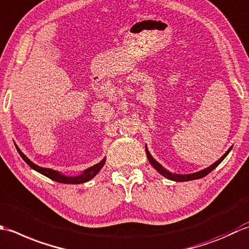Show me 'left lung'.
<instances>
[{"instance_id": "8db88e82", "label": "left lung", "mask_w": 249, "mask_h": 249, "mask_svg": "<svg viewBox=\"0 0 249 249\" xmlns=\"http://www.w3.org/2000/svg\"><path fill=\"white\" fill-rule=\"evenodd\" d=\"M16 148H17V150L19 151V148L18 147L16 146ZM145 148H146V155H147V158H148V161H149V163L153 165L155 169L159 172V173L162 175V176H164V177H166L167 179H171V180H174V181H188V180H194V179H199V178H202V177H204V176H206L207 174L209 173H211V172L215 169V167H217L218 165H219L220 163H221V161L224 160L226 157L228 156V154L230 153V150H231V148L232 147H230L229 149H228L227 151H226V154L221 157V158L218 160V161H216L214 164H212V165H210L209 167H206V169H204V170H202V171H199V172H196V173H192V174H186V175H181V174H175V173H171V172H169L167 170H165L163 166H162L159 162H157L154 158H153V156H151L150 154H149V151H148V149H147V147L145 146Z\"/></svg>"}]
</instances>
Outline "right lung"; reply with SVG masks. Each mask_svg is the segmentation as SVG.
Segmentation results:
<instances>
[{
	"label": "right lung",
	"instance_id": "obj_1",
	"mask_svg": "<svg viewBox=\"0 0 249 249\" xmlns=\"http://www.w3.org/2000/svg\"><path fill=\"white\" fill-rule=\"evenodd\" d=\"M18 153H19L20 156H21V158L25 161V163H27L30 167H32L33 170L37 171L38 173L45 175L50 179L61 182V184H83V182H86V181L90 180L91 178H93V177L99 173L100 170L102 169L103 165L105 164V158H104L103 160H101L99 163H96L93 166H90V167H88V169H86L80 175L67 176L64 174H61L60 172H58V171L47 169V167L38 166L35 163H33L31 160L28 159V157H25V155L22 154V151L20 149H19Z\"/></svg>",
	"mask_w": 249,
	"mask_h": 249
}]
</instances>
